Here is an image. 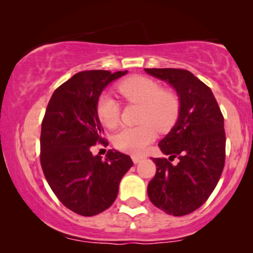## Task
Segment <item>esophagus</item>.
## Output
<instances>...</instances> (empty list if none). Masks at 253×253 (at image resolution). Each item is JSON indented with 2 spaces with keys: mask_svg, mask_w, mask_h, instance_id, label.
<instances>
[{
  "mask_svg": "<svg viewBox=\"0 0 253 253\" xmlns=\"http://www.w3.org/2000/svg\"><path fill=\"white\" fill-rule=\"evenodd\" d=\"M141 159H144L143 156H132V161L134 164H138L139 162H141Z\"/></svg>",
  "mask_w": 253,
  "mask_h": 253,
  "instance_id": "esophagus-1",
  "label": "esophagus"
}]
</instances>
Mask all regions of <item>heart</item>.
<instances>
[{"label":"heart","instance_id":"obj_1","mask_svg":"<svg viewBox=\"0 0 253 253\" xmlns=\"http://www.w3.org/2000/svg\"><path fill=\"white\" fill-rule=\"evenodd\" d=\"M115 90L127 104H138L136 127H125L114 136V146L123 152L140 155L156 139L157 130L167 133L179 117L181 100L172 89L162 88L156 80L134 75L120 81ZM96 115L107 128H117L120 123V107L109 96H101L96 103Z\"/></svg>","mask_w":253,"mask_h":253}]
</instances>
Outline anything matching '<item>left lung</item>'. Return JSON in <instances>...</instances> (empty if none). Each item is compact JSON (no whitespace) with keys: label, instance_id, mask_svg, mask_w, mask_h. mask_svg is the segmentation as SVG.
I'll return each instance as SVG.
<instances>
[{"label":"left lung","instance_id":"left-lung-1","mask_svg":"<svg viewBox=\"0 0 253 253\" xmlns=\"http://www.w3.org/2000/svg\"><path fill=\"white\" fill-rule=\"evenodd\" d=\"M167 81L181 100L178 120L158 144L168 158H152L157 171L147 195L173 216L193 213L208 200L221 177L226 158L223 115L210 86L182 69H145ZM177 158V164L170 162Z\"/></svg>","mask_w":253,"mask_h":253}]
</instances>
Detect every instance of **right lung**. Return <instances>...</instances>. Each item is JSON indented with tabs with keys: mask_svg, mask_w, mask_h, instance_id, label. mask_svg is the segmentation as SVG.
Instances as JSON below:
<instances>
[{
	"mask_svg": "<svg viewBox=\"0 0 253 253\" xmlns=\"http://www.w3.org/2000/svg\"><path fill=\"white\" fill-rule=\"evenodd\" d=\"M127 71H82L54 90L42 123L40 164L54 195L83 216L102 213L115 201L119 183L133 165L129 156L108 151L104 161L90 147L108 145L96 115L107 84Z\"/></svg>",
	"mask_w": 253,
	"mask_h": 253,
	"instance_id": "1",
	"label": "right lung"
}]
</instances>
